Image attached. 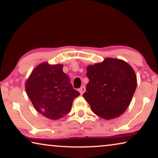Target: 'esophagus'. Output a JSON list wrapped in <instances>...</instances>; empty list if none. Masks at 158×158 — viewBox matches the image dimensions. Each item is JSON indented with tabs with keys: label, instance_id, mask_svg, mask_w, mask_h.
I'll list each match as a JSON object with an SVG mask.
<instances>
[{
	"label": "esophagus",
	"instance_id": "1",
	"mask_svg": "<svg viewBox=\"0 0 158 158\" xmlns=\"http://www.w3.org/2000/svg\"><path fill=\"white\" fill-rule=\"evenodd\" d=\"M85 91H86V89H85V86H82L81 88L79 89V92H80V94H83L85 92Z\"/></svg>",
	"mask_w": 158,
	"mask_h": 158
}]
</instances>
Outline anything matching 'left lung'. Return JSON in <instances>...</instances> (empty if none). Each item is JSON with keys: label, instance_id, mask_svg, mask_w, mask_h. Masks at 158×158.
Segmentation results:
<instances>
[{"label": "left lung", "instance_id": "left-lung-1", "mask_svg": "<svg viewBox=\"0 0 158 158\" xmlns=\"http://www.w3.org/2000/svg\"><path fill=\"white\" fill-rule=\"evenodd\" d=\"M89 83L84 98L92 112L104 119L117 118L130 105L137 87V77L130 64L106 58L86 68Z\"/></svg>", "mask_w": 158, "mask_h": 158}]
</instances>
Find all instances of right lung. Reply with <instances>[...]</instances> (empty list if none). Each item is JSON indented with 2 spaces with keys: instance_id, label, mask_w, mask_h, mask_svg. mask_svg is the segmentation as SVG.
<instances>
[{
  "instance_id": "obj_1",
  "label": "right lung",
  "mask_w": 158,
  "mask_h": 158,
  "mask_svg": "<svg viewBox=\"0 0 158 158\" xmlns=\"http://www.w3.org/2000/svg\"><path fill=\"white\" fill-rule=\"evenodd\" d=\"M25 88L37 112L51 119H59L69 113L73 101L80 95L60 64H40L26 80Z\"/></svg>"
}]
</instances>
